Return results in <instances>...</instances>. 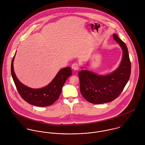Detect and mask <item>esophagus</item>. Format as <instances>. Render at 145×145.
<instances>
[{
  "mask_svg": "<svg viewBox=\"0 0 145 145\" xmlns=\"http://www.w3.org/2000/svg\"><path fill=\"white\" fill-rule=\"evenodd\" d=\"M72 69L74 70H78L79 69V65L78 64V63H74L72 65Z\"/></svg>",
  "mask_w": 145,
  "mask_h": 145,
  "instance_id": "esophagus-1",
  "label": "esophagus"
}]
</instances>
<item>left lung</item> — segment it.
<instances>
[{
	"label": "left lung",
	"mask_w": 145,
	"mask_h": 145,
	"mask_svg": "<svg viewBox=\"0 0 145 145\" xmlns=\"http://www.w3.org/2000/svg\"><path fill=\"white\" fill-rule=\"evenodd\" d=\"M113 39L120 44L123 52L121 63L114 71L99 75L81 67L82 70L79 72L80 92L83 97L91 103L113 101L120 95L129 80L131 65L128 48L116 33L113 34Z\"/></svg>",
	"instance_id": "obj_1"
}]
</instances>
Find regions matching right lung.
I'll list each match as a JSON object with an SVG mask.
<instances>
[{
  "mask_svg": "<svg viewBox=\"0 0 145 145\" xmlns=\"http://www.w3.org/2000/svg\"><path fill=\"white\" fill-rule=\"evenodd\" d=\"M16 54L11 64V74L17 89L22 98L27 103L37 106H47L52 105L59 98L67 79L72 75L70 67L60 69L52 80L47 85L34 89L22 84L17 78L14 70L13 62Z\"/></svg>",
  "mask_w": 145,
  "mask_h": 145,
  "instance_id": "1",
  "label": "right lung"
}]
</instances>
